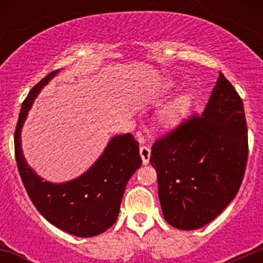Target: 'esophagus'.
Wrapping results in <instances>:
<instances>
[{
  "label": "esophagus",
  "instance_id": "esophagus-1",
  "mask_svg": "<svg viewBox=\"0 0 263 263\" xmlns=\"http://www.w3.org/2000/svg\"><path fill=\"white\" fill-rule=\"evenodd\" d=\"M150 153H152V150H150L148 146H142V147L139 148V154H141V158H142L143 164H148V162H150Z\"/></svg>",
  "mask_w": 263,
  "mask_h": 263
}]
</instances>
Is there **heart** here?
I'll list each match as a JSON object with an SVG mask.
<instances>
[{
  "instance_id": "b5f03b06",
  "label": "heart",
  "mask_w": 263,
  "mask_h": 263,
  "mask_svg": "<svg viewBox=\"0 0 263 263\" xmlns=\"http://www.w3.org/2000/svg\"><path fill=\"white\" fill-rule=\"evenodd\" d=\"M175 88L174 81H166L160 85L158 89V97H163L168 95ZM192 97L188 92L179 93L174 97L167 105L160 109L158 115V122L164 130H174L182 124L184 118L187 117L188 111L191 109Z\"/></svg>"
}]
</instances>
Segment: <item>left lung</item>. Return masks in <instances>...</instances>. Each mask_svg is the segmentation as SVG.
<instances>
[{
	"label": "left lung",
	"mask_w": 263,
	"mask_h": 263,
	"mask_svg": "<svg viewBox=\"0 0 263 263\" xmlns=\"http://www.w3.org/2000/svg\"><path fill=\"white\" fill-rule=\"evenodd\" d=\"M246 162L242 100L220 72L203 115L179 125L152 147L164 220L182 231L212 221L238 192Z\"/></svg>",
	"instance_id": "1"
}]
</instances>
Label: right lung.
I'll return each instance as SVG.
<instances>
[{"mask_svg":"<svg viewBox=\"0 0 263 263\" xmlns=\"http://www.w3.org/2000/svg\"><path fill=\"white\" fill-rule=\"evenodd\" d=\"M58 72L59 69L42 79L23 101L14 134L15 160L27 195L48 222L73 236L93 237L116 222L127 182L142 159L138 142L127 133L111 137L99 159L68 182L43 180L29 166L22 153L21 132L35 97Z\"/></svg>","mask_w":263,"mask_h":263,"instance_id":"obj_1","label":"right lung"}]
</instances>
